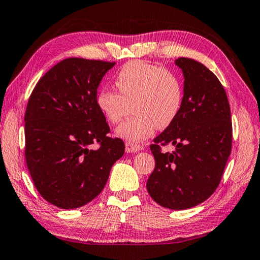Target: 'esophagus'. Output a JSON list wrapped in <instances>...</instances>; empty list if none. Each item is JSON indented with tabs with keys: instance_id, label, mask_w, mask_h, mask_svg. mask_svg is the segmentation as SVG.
Masks as SVG:
<instances>
[{
	"instance_id": "esophagus-1",
	"label": "esophagus",
	"mask_w": 260,
	"mask_h": 260,
	"mask_svg": "<svg viewBox=\"0 0 260 260\" xmlns=\"http://www.w3.org/2000/svg\"><path fill=\"white\" fill-rule=\"evenodd\" d=\"M143 149V145L133 142H126V151L127 152H138Z\"/></svg>"
}]
</instances>
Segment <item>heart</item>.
I'll return each mask as SVG.
<instances>
[{
    "label": "heart",
    "mask_w": 260,
    "mask_h": 260,
    "mask_svg": "<svg viewBox=\"0 0 260 260\" xmlns=\"http://www.w3.org/2000/svg\"><path fill=\"white\" fill-rule=\"evenodd\" d=\"M119 92L103 88L97 105L110 122L119 123L128 114L129 120L115 131L119 138L139 142L155 131L164 129L176 120L183 103V85L179 77L162 66L133 60L123 64L115 76Z\"/></svg>",
    "instance_id": "obj_1"
}]
</instances>
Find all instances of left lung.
Masks as SVG:
<instances>
[{
	"label": "left lung",
	"mask_w": 260,
	"mask_h": 260,
	"mask_svg": "<svg viewBox=\"0 0 260 260\" xmlns=\"http://www.w3.org/2000/svg\"><path fill=\"white\" fill-rule=\"evenodd\" d=\"M184 75L182 108L176 120L154 139L155 169L147 182L150 197L169 209L204 203L220 184L232 151L230 106L219 78L203 63L178 57ZM172 144L175 151L162 152Z\"/></svg>",
	"instance_id": "obj_1"
}]
</instances>
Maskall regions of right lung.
Wrapping results in <instances>:
<instances>
[{"mask_svg": "<svg viewBox=\"0 0 260 260\" xmlns=\"http://www.w3.org/2000/svg\"><path fill=\"white\" fill-rule=\"evenodd\" d=\"M114 62L69 57L40 78L28 100L25 158L38 192L62 209L90 203L104 188L125 143L109 138L97 89ZM100 143L96 151L88 147Z\"/></svg>", "mask_w": 260, "mask_h": 260, "instance_id": "obj_1", "label": "right lung"}]
</instances>
